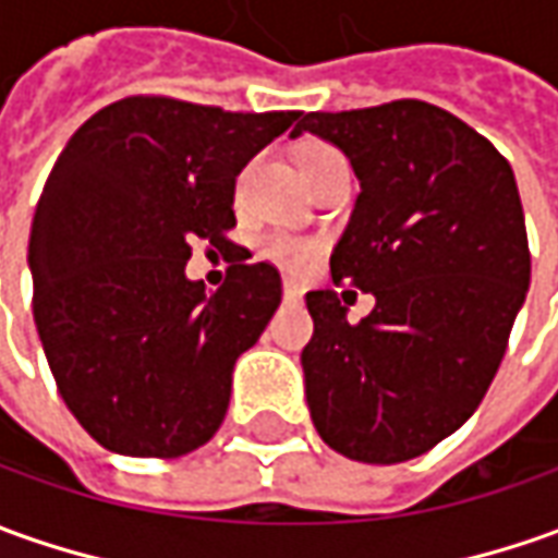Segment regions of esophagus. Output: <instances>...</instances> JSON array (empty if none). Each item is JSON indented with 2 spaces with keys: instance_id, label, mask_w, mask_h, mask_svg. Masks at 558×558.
<instances>
[{
  "instance_id": "34e87169",
  "label": "esophagus",
  "mask_w": 558,
  "mask_h": 558,
  "mask_svg": "<svg viewBox=\"0 0 558 558\" xmlns=\"http://www.w3.org/2000/svg\"><path fill=\"white\" fill-rule=\"evenodd\" d=\"M283 302H302V287L293 278H283Z\"/></svg>"
}]
</instances>
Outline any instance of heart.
Masks as SVG:
<instances>
[{
  "label": "heart",
  "instance_id": "heart-1",
  "mask_svg": "<svg viewBox=\"0 0 558 558\" xmlns=\"http://www.w3.org/2000/svg\"><path fill=\"white\" fill-rule=\"evenodd\" d=\"M342 155L327 146V143H305L299 155H295V161H299V170H302V180L308 183L314 173H320V170L332 165V161H339ZM265 256L268 259H275L283 268H305V265L314 259V244L305 241V238H295V234H271L268 241H265Z\"/></svg>",
  "mask_w": 558,
  "mask_h": 558
}]
</instances>
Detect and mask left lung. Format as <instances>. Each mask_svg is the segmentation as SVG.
Returning <instances> with one entry per match:
<instances>
[{
  "label": "left lung",
  "instance_id": "left-lung-1",
  "mask_svg": "<svg viewBox=\"0 0 558 558\" xmlns=\"http://www.w3.org/2000/svg\"><path fill=\"white\" fill-rule=\"evenodd\" d=\"M302 131L339 146L360 180L332 283L375 295L360 324L336 290L305 295L311 422L344 458L400 464L468 422L501 366L532 280L517 177L424 100L308 112Z\"/></svg>",
  "mask_w": 558,
  "mask_h": 558
}]
</instances>
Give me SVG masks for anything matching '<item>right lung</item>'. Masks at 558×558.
I'll use <instances>...</instances> for the list:
<instances>
[{
  "instance_id": "add662e5",
  "label": "right lung",
  "mask_w": 558,
  "mask_h": 558,
  "mask_svg": "<svg viewBox=\"0 0 558 558\" xmlns=\"http://www.w3.org/2000/svg\"><path fill=\"white\" fill-rule=\"evenodd\" d=\"M299 116L140 94L60 151L29 231L33 317L63 403L109 452L180 458L219 430L280 275L231 265L207 293L185 278L189 244H229L234 177Z\"/></svg>"
}]
</instances>
